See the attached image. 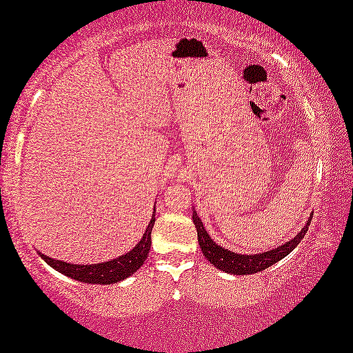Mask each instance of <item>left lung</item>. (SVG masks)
I'll list each match as a JSON object with an SVG mask.
<instances>
[{"instance_id": "obj_1", "label": "left lung", "mask_w": 353, "mask_h": 353, "mask_svg": "<svg viewBox=\"0 0 353 353\" xmlns=\"http://www.w3.org/2000/svg\"><path fill=\"white\" fill-rule=\"evenodd\" d=\"M192 219H194L195 228H197V238H199L200 248L208 261L214 264L217 269L223 270V272L234 274V275H250V274L263 272L264 269L270 268V265L279 263L280 259H283L286 255H290L294 248L297 247L299 242L305 238V233L308 231L313 216L310 217V221L307 222V225H305L303 230H300V233L296 236V238L291 239L290 242H286V244H283L279 248H274V250L265 252V253H259V255H238V253L230 252L227 248H222L210 238V234L206 233V230L203 228V223H201V221L199 219L197 212H194Z\"/></svg>"}]
</instances>
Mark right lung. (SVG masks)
<instances>
[{
  "label": "right lung",
  "instance_id": "add662e5",
  "mask_svg": "<svg viewBox=\"0 0 353 353\" xmlns=\"http://www.w3.org/2000/svg\"><path fill=\"white\" fill-rule=\"evenodd\" d=\"M154 225V217L150 221L147 231L143 233V238L141 242L132 248L126 255L120 256L112 261L92 264V265H78L70 264L65 261H59V259L48 258L45 255L42 256L51 268L59 270L61 274L70 276L73 280L83 281V283H97V285H111V283L122 281L128 279L136 270L141 268L148 256L150 247H152V228Z\"/></svg>",
  "mask_w": 353,
  "mask_h": 353
}]
</instances>
